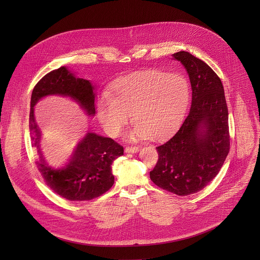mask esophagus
<instances>
[{
	"mask_svg": "<svg viewBox=\"0 0 260 260\" xmlns=\"http://www.w3.org/2000/svg\"><path fill=\"white\" fill-rule=\"evenodd\" d=\"M139 151V147H126L125 148V152L126 153H136V152H138Z\"/></svg>",
	"mask_w": 260,
	"mask_h": 260,
	"instance_id": "obj_1",
	"label": "esophagus"
}]
</instances>
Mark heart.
Returning a JSON list of instances; mask_svg holds the SVG:
<instances>
[{
	"instance_id": "heart-1",
	"label": "heart",
	"mask_w": 260,
	"mask_h": 260,
	"mask_svg": "<svg viewBox=\"0 0 260 260\" xmlns=\"http://www.w3.org/2000/svg\"><path fill=\"white\" fill-rule=\"evenodd\" d=\"M190 96L188 80L180 73L145 71L116 80L96 104V115L105 132L118 137L128 123L136 122L128 133L129 141L152 137L161 140L180 123Z\"/></svg>"
}]
</instances>
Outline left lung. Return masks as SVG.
I'll use <instances>...</instances> for the list:
<instances>
[{
    "instance_id": "1",
    "label": "left lung",
    "mask_w": 260,
    "mask_h": 260,
    "mask_svg": "<svg viewBox=\"0 0 260 260\" xmlns=\"http://www.w3.org/2000/svg\"><path fill=\"white\" fill-rule=\"evenodd\" d=\"M186 70L191 107L176 134L156 147L158 160L150 179L177 196L201 191L216 177L230 152L229 110L217 74L187 51L173 54Z\"/></svg>"
}]
</instances>
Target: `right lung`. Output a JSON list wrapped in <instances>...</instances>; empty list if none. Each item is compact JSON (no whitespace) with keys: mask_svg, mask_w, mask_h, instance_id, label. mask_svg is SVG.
Instances as JSON below:
<instances>
[{"mask_svg":"<svg viewBox=\"0 0 260 260\" xmlns=\"http://www.w3.org/2000/svg\"><path fill=\"white\" fill-rule=\"evenodd\" d=\"M48 95L70 98L79 105L86 115L94 116V85L89 80L77 77L67 67H60L48 73L36 84L31 92L29 111L30 140L39 155L36 165L46 184L55 193L69 201L93 200L114 184L112 164L123 155V147L111 138L87 133L63 167H50L41 150V131L34 115L36 104Z\"/></svg>","mask_w":260,"mask_h":260,"instance_id":"right-lung-1","label":"right lung"}]
</instances>
